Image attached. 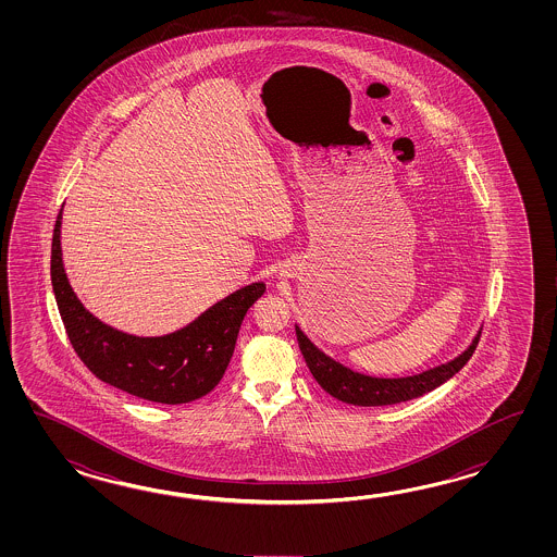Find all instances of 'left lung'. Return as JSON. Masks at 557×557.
Instances as JSON below:
<instances>
[{
	"label": "left lung",
	"instance_id": "8db88e82",
	"mask_svg": "<svg viewBox=\"0 0 557 557\" xmlns=\"http://www.w3.org/2000/svg\"><path fill=\"white\" fill-rule=\"evenodd\" d=\"M296 341L314 380L336 400L355 404V406H391V404L406 403L426 392H432L446 380H450L456 372H460L463 364L472 358L473 350L480 343V332L458 358H454L446 364L430 368L422 374L404 376V379H374L343 367L341 362L332 360L331 356L324 355L310 343L307 334L298 326H296Z\"/></svg>",
	"mask_w": 557,
	"mask_h": 557
}]
</instances>
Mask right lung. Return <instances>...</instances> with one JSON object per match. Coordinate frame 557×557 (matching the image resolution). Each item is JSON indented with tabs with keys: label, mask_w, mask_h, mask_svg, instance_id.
Segmentation results:
<instances>
[{
	"label": "right lung",
	"mask_w": 557,
	"mask_h": 557,
	"mask_svg": "<svg viewBox=\"0 0 557 557\" xmlns=\"http://www.w3.org/2000/svg\"><path fill=\"white\" fill-rule=\"evenodd\" d=\"M61 211L51 240V284L73 350L95 376L143 400L185 404L213 391L225 374L238 329L264 283L219 300L185 329L165 336L115 331L85 310L61 261Z\"/></svg>",
	"instance_id": "right-lung-1"
}]
</instances>
